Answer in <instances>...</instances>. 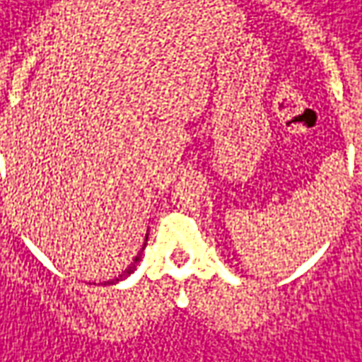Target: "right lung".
Here are the masks:
<instances>
[{
  "mask_svg": "<svg viewBox=\"0 0 362 362\" xmlns=\"http://www.w3.org/2000/svg\"><path fill=\"white\" fill-rule=\"evenodd\" d=\"M146 241H148V235H146ZM144 247H146V243H144ZM144 247H141V251H144ZM141 251H139V253L135 255L134 261H132V265H129V267H127V269H125L123 274L119 275V277H115V279H111V281H105V284H117V281H121V279H125V277H129V275L134 274L135 267H137V263L141 261Z\"/></svg>",
  "mask_w": 362,
  "mask_h": 362,
  "instance_id": "obj_1",
  "label": "right lung"
}]
</instances>
